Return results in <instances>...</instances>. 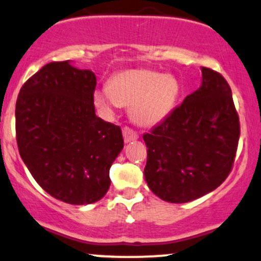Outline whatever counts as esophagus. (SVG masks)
<instances>
[{"label":"esophagus","mask_w":261,"mask_h":261,"mask_svg":"<svg viewBox=\"0 0 261 261\" xmlns=\"http://www.w3.org/2000/svg\"><path fill=\"white\" fill-rule=\"evenodd\" d=\"M123 137H124V142L128 143V142H132V141H136V139H138V133H137L136 130L132 129L130 127H128V125H125L124 128H123Z\"/></svg>","instance_id":"34e87169"}]
</instances>
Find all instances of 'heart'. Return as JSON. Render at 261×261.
Instances as JSON below:
<instances>
[{
    "label": "heart",
    "mask_w": 261,
    "mask_h": 261,
    "mask_svg": "<svg viewBox=\"0 0 261 261\" xmlns=\"http://www.w3.org/2000/svg\"><path fill=\"white\" fill-rule=\"evenodd\" d=\"M179 96L172 75L152 69H128L112 75L107 87L96 91L94 100L102 107H127L141 125L158 124L169 116Z\"/></svg>",
    "instance_id": "obj_1"
}]
</instances>
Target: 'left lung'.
I'll list each match as a JSON object with an SVG mask.
<instances>
[{"mask_svg": "<svg viewBox=\"0 0 261 261\" xmlns=\"http://www.w3.org/2000/svg\"><path fill=\"white\" fill-rule=\"evenodd\" d=\"M201 74L200 88L143 134L145 180L169 203H187L217 189L237 155L240 123L230 86L208 67H201Z\"/></svg>", "mask_w": 261, "mask_h": 261, "instance_id": "8db88e82", "label": "left lung"}]
</instances>
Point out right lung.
I'll return each instance as SVG.
<instances>
[{
  "mask_svg": "<svg viewBox=\"0 0 261 261\" xmlns=\"http://www.w3.org/2000/svg\"><path fill=\"white\" fill-rule=\"evenodd\" d=\"M96 86L92 71L51 62L23 83L16 102L22 161L44 192L74 205L105 197L124 145L119 125L94 113Z\"/></svg>",
  "mask_w": 261,
  "mask_h": 261,
  "instance_id": "obj_1",
  "label": "right lung"
}]
</instances>
